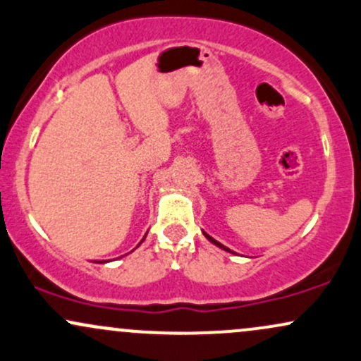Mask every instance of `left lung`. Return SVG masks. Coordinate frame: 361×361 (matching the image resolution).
<instances>
[{"instance_id":"1","label":"left lung","mask_w":361,"mask_h":361,"mask_svg":"<svg viewBox=\"0 0 361 361\" xmlns=\"http://www.w3.org/2000/svg\"><path fill=\"white\" fill-rule=\"evenodd\" d=\"M202 233H204V235H205V238H207V239H209V241H210V243H212V244H215V246H217V247H221V250H224V251H227V252H233V255H235V252H234V251H231V250H229V247H226V246H224V244H221V243H219V241H215V239H214V238H210V235H209V234H207V233H205V231H202Z\"/></svg>"}]
</instances>
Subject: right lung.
<instances>
[{
	"instance_id": "1",
	"label": "right lung",
	"mask_w": 361,
	"mask_h": 361,
	"mask_svg": "<svg viewBox=\"0 0 361 361\" xmlns=\"http://www.w3.org/2000/svg\"><path fill=\"white\" fill-rule=\"evenodd\" d=\"M146 235H147V234H146ZM146 235H144V238H142V241H144V239H146ZM142 241H140V243L137 244V247L140 246V244H142ZM100 263H105V261H100Z\"/></svg>"
}]
</instances>
